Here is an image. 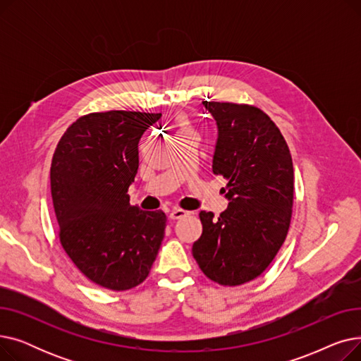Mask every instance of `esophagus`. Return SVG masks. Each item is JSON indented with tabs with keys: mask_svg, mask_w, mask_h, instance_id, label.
Returning a JSON list of instances; mask_svg holds the SVG:
<instances>
[{
	"mask_svg": "<svg viewBox=\"0 0 361 361\" xmlns=\"http://www.w3.org/2000/svg\"><path fill=\"white\" fill-rule=\"evenodd\" d=\"M188 215H190V212H187V211H184V209H174L173 212L169 214V218H171V219H181V218L188 216Z\"/></svg>",
	"mask_w": 361,
	"mask_h": 361,
	"instance_id": "1",
	"label": "esophagus"
}]
</instances>
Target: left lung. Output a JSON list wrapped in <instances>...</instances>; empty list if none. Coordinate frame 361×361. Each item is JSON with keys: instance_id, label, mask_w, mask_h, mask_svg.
Masks as SVG:
<instances>
[{"instance_id": "8db88e82", "label": "left lung", "mask_w": 361, "mask_h": 361, "mask_svg": "<svg viewBox=\"0 0 361 361\" xmlns=\"http://www.w3.org/2000/svg\"><path fill=\"white\" fill-rule=\"evenodd\" d=\"M218 126L214 174L228 209L218 218L199 214L203 231L193 257L211 281L241 286L262 275L290 230L294 203V168L288 145L276 124L249 104L203 101Z\"/></svg>"}]
</instances>
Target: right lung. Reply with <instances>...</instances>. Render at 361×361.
<instances>
[{
  "label": "right lung",
  "instance_id": "obj_1",
  "mask_svg": "<svg viewBox=\"0 0 361 361\" xmlns=\"http://www.w3.org/2000/svg\"><path fill=\"white\" fill-rule=\"evenodd\" d=\"M159 118L90 112L66 130L54 152L49 176L60 243L75 268L106 290L142 283L165 234V214L143 212L127 195L139 168V140Z\"/></svg>",
  "mask_w": 361,
  "mask_h": 361
}]
</instances>
